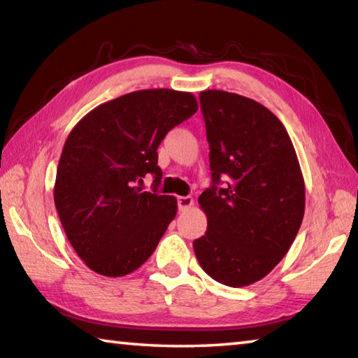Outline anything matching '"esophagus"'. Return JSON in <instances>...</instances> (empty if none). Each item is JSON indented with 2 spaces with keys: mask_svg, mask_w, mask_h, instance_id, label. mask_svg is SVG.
I'll list each match as a JSON object with an SVG mask.
<instances>
[{
  "mask_svg": "<svg viewBox=\"0 0 358 358\" xmlns=\"http://www.w3.org/2000/svg\"><path fill=\"white\" fill-rule=\"evenodd\" d=\"M192 206H194V199L192 197H189V196L178 197V210L180 211H187V210H191Z\"/></svg>",
  "mask_w": 358,
  "mask_h": 358,
  "instance_id": "34e87169",
  "label": "esophagus"
}]
</instances>
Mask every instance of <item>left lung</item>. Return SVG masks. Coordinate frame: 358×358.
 I'll list each match as a JSON object with an SVG mask.
<instances>
[{"label":"left lung","instance_id":"left-lung-1","mask_svg":"<svg viewBox=\"0 0 358 358\" xmlns=\"http://www.w3.org/2000/svg\"><path fill=\"white\" fill-rule=\"evenodd\" d=\"M213 186L200 194L205 235L194 252L208 275L241 288L287 255L301 229L305 183L294 145L268 108L225 90L200 92ZM220 176L230 182L217 189Z\"/></svg>","mask_w":358,"mask_h":358}]
</instances>
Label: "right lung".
<instances>
[{
	"label": "right lung",
	"instance_id": "1",
	"mask_svg": "<svg viewBox=\"0 0 358 358\" xmlns=\"http://www.w3.org/2000/svg\"><path fill=\"white\" fill-rule=\"evenodd\" d=\"M199 109L191 92L145 89L103 103L64 144L55 205L69 241L89 269L122 277L144 264L177 214L161 196L158 147L169 129ZM148 173L154 191L137 186Z\"/></svg>",
	"mask_w": 358,
	"mask_h": 358
}]
</instances>
